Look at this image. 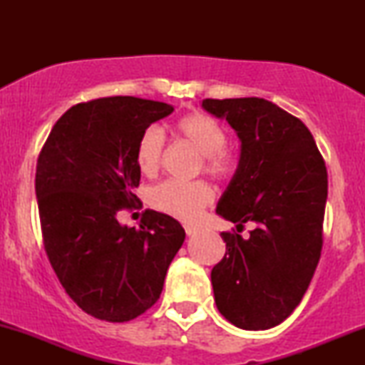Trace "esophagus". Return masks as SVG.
<instances>
[{
    "label": "esophagus",
    "instance_id": "34e87169",
    "mask_svg": "<svg viewBox=\"0 0 365 365\" xmlns=\"http://www.w3.org/2000/svg\"><path fill=\"white\" fill-rule=\"evenodd\" d=\"M184 231H186L187 236H192V234L197 232V227H194V226H184Z\"/></svg>",
    "mask_w": 365,
    "mask_h": 365
}]
</instances>
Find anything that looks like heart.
<instances>
[{"label": "heart", "mask_w": 365, "mask_h": 365, "mask_svg": "<svg viewBox=\"0 0 365 365\" xmlns=\"http://www.w3.org/2000/svg\"><path fill=\"white\" fill-rule=\"evenodd\" d=\"M174 136L201 154L199 168L217 181H229L239 169V154L226 143L227 133L221 121L206 113H187L173 126ZM164 139L149 128L136 144V166L144 176H154L163 163ZM212 189L204 181H164L149 191V204L159 212L181 221H194L212 201Z\"/></svg>", "instance_id": "1"}]
</instances>
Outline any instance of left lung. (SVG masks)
Wrapping results in <instances>:
<instances>
[{
  "label": "left lung",
  "mask_w": 365,
  "mask_h": 365,
  "mask_svg": "<svg viewBox=\"0 0 365 365\" xmlns=\"http://www.w3.org/2000/svg\"><path fill=\"white\" fill-rule=\"evenodd\" d=\"M241 139L239 169L216 212L237 224L221 232L211 281L219 312L246 331L271 329L302 301L322 251L327 169L301 119L262 98L204 99ZM253 231L242 238L243 224Z\"/></svg>",
  "instance_id": "obj_1"
}]
</instances>
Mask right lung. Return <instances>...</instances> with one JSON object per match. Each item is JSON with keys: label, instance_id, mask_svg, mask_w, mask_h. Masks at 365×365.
I'll use <instances>...</instances> for the list:
<instances>
[{"label": "right lung", "instance_id": "obj_1", "mask_svg": "<svg viewBox=\"0 0 365 365\" xmlns=\"http://www.w3.org/2000/svg\"><path fill=\"white\" fill-rule=\"evenodd\" d=\"M173 111L134 96L79 103L58 119L38 156L44 251L68 296L101 321L126 322L153 307L186 237L176 219L153 209L138 229L118 222L119 211L143 206L133 194L139 138Z\"/></svg>", "mask_w": 365, "mask_h": 365}]
</instances>
